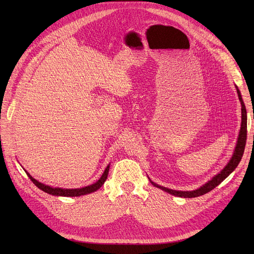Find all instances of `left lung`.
Wrapping results in <instances>:
<instances>
[{
    "label": "left lung",
    "instance_id": "8db88e82",
    "mask_svg": "<svg viewBox=\"0 0 254 254\" xmlns=\"http://www.w3.org/2000/svg\"><path fill=\"white\" fill-rule=\"evenodd\" d=\"M237 88V92H238V97L240 102H241V106H242V124H241V128H240V132H239V137H238V141L236 144L235 147V151L234 154L231 158V161L228 163L223 170L220 171V173H218L217 175H215L211 180H209L207 183H205L201 188L195 190H191V191H181V190H173L167 188H164V186L158 185L154 182H152L150 179V182L152 185H154L155 188H158L163 190L166 192H169L173 195L176 196H180V197H196L199 195H203L209 191H211L212 190H214L217 185H219L226 177H228L231 173L238 167L240 161L243 156L244 153V149H245V145H246V139H247V112H246V108L244 102L242 100V96L241 92L238 89V86H236Z\"/></svg>",
    "mask_w": 254,
    "mask_h": 254
}]
</instances>
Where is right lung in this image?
<instances>
[{
    "instance_id": "right-lung-1",
    "label": "right lung",
    "mask_w": 254,
    "mask_h": 254,
    "mask_svg": "<svg viewBox=\"0 0 254 254\" xmlns=\"http://www.w3.org/2000/svg\"><path fill=\"white\" fill-rule=\"evenodd\" d=\"M109 168H110V165L107 166V168L105 169V171L103 173V175L101 176V178L96 183H93V184L88 185V186H85V188H82V189H74V190L52 188V186L45 185V184H43L41 182L37 181L26 171H25V173H26V175L29 176V178L33 181V183L37 186L38 189H40L41 190H43V191H45V192H47L49 194L60 195V196H80V195H84V194H87V193H90V192H93V191L98 190L101 188V186L104 184V182L106 181L107 176H108V173H109Z\"/></svg>"
}]
</instances>
